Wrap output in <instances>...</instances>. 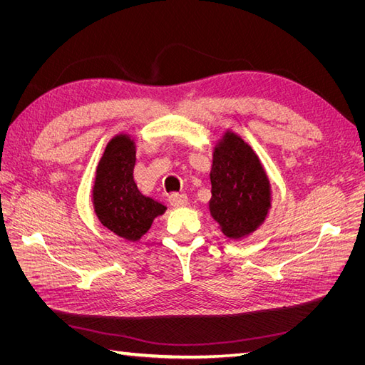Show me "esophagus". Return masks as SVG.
<instances>
[{"label": "esophagus", "mask_w": 365, "mask_h": 365, "mask_svg": "<svg viewBox=\"0 0 365 365\" xmlns=\"http://www.w3.org/2000/svg\"><path fill=\"white\" fill-rule=\"evenodd\" d=\"M169 202H170L173 207L180 208V207H185L187 204H189V200H187V196H185L184 193H172V195L169 196Z\"/></svg>", "instance_id": "obj_1"}]
</instances>
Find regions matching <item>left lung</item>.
Wrapping results in <instances>:
<instances>
[{
  "label": "left lung",
  "instance_id": "1",
  "mask_svg": "<svg viewBox=\"0 0 365 365\" xmlns=\"http://www.w3.org/2000/svg\"><path fill=\"white\" fill-rule=\"evenodd\" d=\"M210 213L230 239L256 231L271 208V184L248 143L227 130L215 146Z\"/></svg>",
  "mask_w": 365,
  "mask_h": 365
}]
</instances>
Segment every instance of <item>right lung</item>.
<instances>
[{"instance_id":"add662e5","label":"right lung","mask_w":365,"mask_h":365,"mask_svg":"<svg viewBox=\"0 0 365 365\" xmlns=\"http://www.w3.org/2000/svg\"><path fill=\"white\" fill-rule=\"evenodd\" d=\"M135 143L118 134L106 145L93 187L94 212L102 225L121 239L137 242L165 205L141 195L134 181Z\"/></svg>"}]
</instances>
